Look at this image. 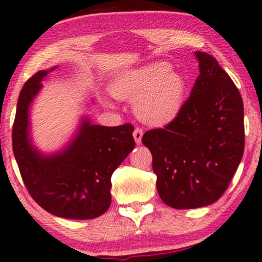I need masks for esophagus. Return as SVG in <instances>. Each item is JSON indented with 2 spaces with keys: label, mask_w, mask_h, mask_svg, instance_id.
<instances>
[{
  "label": "esophagus",
  "mask_w": 262,
  "mask_h": 262,
  "mask_svg": "<svg viewBox=\"0 0 262 262\" xmlns=\"http://www.w3.org/2000/svg\"><path fill=\"white\" fill-rule=\"evenodd\" d=\"M142 137H143V130H142V128H140V127L135 128V131H134V138H135V141H136L137 144L141 143Z\"/></svg>",
  "instance_id": "34e87169"
}]
</instances>
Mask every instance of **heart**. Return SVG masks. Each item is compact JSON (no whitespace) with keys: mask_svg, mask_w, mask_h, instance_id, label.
Segmentation results:
<instances>
[{"mask_svg":"<svg viewBox=\"0 0 262 262\" xmlns=\"http://www.w3.org/2000/svg\"><path fill=\"white\" fill-rule=\"evenodd\" d=\"M111 91L118 99H134V112L140 120L161 126L180 114L186 81L169 64L158 62L126 70L114 80Z\"/></svg>","mask_w":262,"mask_h":262,"instance_id":"heart-1","label":"heart"}]
</instances>
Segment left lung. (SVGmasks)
<instances>
[{
	"mask_svg": "<svg viewBox=\"0 0 262 262\" xmlns=\"http://www.w3.org/2000/svg\"><path fill=\"white\" fill-rule=\"evenodd\" d=\"M195 57L199 76L180 114L142 138L153 157L158 193L173 209L220 199L244 151V106L237 86L214 57Z\"/></svg>",
	"mask_w": 262,
	"mask_h": 262,
	"instance_id": "8db88e82",
	"label": "left lung"
}]
</instances>
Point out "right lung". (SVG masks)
<instances>
[{
	"label": "right lung",
	"mask_w": 262,
	"mask_h": 262,
	"mask_svg": "<svg viewBox=\"0 0 262 262\" xmlns=\"http://www.w3.org/2000/svg\"><path fill=\"white\" fill-rule=\"evenodd\" d=\"M47 73L32 75L19 95L12 144L23 182L31 198L50 214L74 220L98 217L111 206L113 172L135 147L134 126L108 127L85 119L66 149L42 156L29 138V105Z\"/></svg>",
	"instance_id": "add662e5"
}]
</instances>
